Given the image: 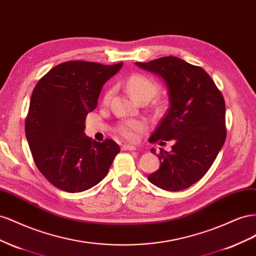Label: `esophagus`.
I'll use <instances>...</instances> for the list:
<instances>
[{
  "label": "esophagus",
  "mask_w": 256,
  "mask_h": 256,
  "mask_svg": "<svg viewBox=\"0 0 256 256\" xmlns=\"http://www.w3.org/2000/svg\"><path fill=\"white\" fill-rule=\"evenodd\" d=\"M122 150L134 151V150H136V147H135V146H132V144H123L122 146Z\"/></svg>",
  "instance_id": "obj_1"
}]
</instances>
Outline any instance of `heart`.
Instances as JSON below:
<instances>
[{"label": "heart", "mask_w": 256, "mask_h": 256, "mask_svg": "<svg viewBox=\"0 0 256 256\" xmlns=\"http://www.w3.org/2000/svg\"><path fill=\"white\" fill-rule=\"evenodd\" d=\"M126 86L136 100L142 98H153L158 92V84L144 74L130 75L126 82ZM112 96V91L106 92L104 100L107 102ZM146 124L140 120H128L119 124L118 133L130 142H136L140 134L144 132Z\"/></svg>", "instance_id": "obj_1"}]
</instances>
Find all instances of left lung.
<instances>
[{
    "mask_svg": "<svg viewBox=\"0 0 256 256\" xmlns=\"http://www.w3.org/2000/svg\"><path fill=\"white\" fill-rule=\"evenodd\" d=\"M136 65L163 78L170 100L168 110L149 142L174 144L170 152L160 150V168L148 180L166 191H181L205 176L225 142L223 96L207 72L179 58Z\"/></svg>",
    "mask_w": 256,
    "mask_h": 256,
    "instance_id": "1",
    "label": "left lung"
}]
</instances>
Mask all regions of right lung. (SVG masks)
I'll use <instances>...</instances> for the list:
<instances>
[{
    "mask_svg": "<svg viewBox=\"0 0 256 256\" xmlns=\"http://www.w3.org/2000/svg\"><path fill=\"white\" fill-rule=\"evenodd\" d=\"M121 66L122 62H64L51 68L34 88L26 136L36 167L62 191L78 193L96 186L120 152L112 140H92L84 130L86 114L98 106L102 88Z\"/></svg>",
    "mask_w": 256,
    "mask_h": 256,
    "instance_id": "right-lung-1",
    "label": "right lung"
}]
</instances>
